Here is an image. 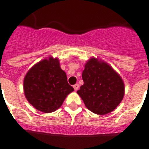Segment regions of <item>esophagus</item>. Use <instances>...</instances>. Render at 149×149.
Here are the masks:
<instances>
[{"mask_svg":"<svg viewBox=\"0 0 149 149\" xmlns=\"http://www.w3.org/2000/svg\"><path fill=\"white\" fill-rule=\"evenodd\" d=\"M79 84H76V85H73V88H74V90L77 91L79 89Z\"/></svg>","mask_w":149,"mask_h":149,"instance_id":"obj_1","label":"esophagus"}]
</instances>
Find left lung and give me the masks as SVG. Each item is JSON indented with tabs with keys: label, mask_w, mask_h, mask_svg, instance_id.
Here are the masks:
<instances>
[{
	"label": "left lung",
	"mask_w": 149,
	"mask_h": 149,
	"mask_svg": "<svg viewBox=\"0 0 149 149\" xmlns=\"http://www.w3.org/2000/svg\"><path fill=\"white\" fill-rule=\"evenodd\" d=\"M84 84L77 91L85 107L97 115H106L119 105L125 84L119 74L101 60L91 58L82 72Z\"/></svg>",
	"instance_id": "8db88e82"
}]
</instances>
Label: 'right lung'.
<instances>
[{"instance_id": "1", "label": "right lung", "mask_w": 149, "mask_h": 149, "mask_svg": "<svg viewBox=\"0 0 149 149\" xmlns=\"http://www.w3.org/2000/svg\"><path fill=\"white\" fill-rule=\"evenodd\" d=\"M23 87L28 101L45 113L60 108L66 97L74 91L67 82L58 59L52 57L40 61L28 71Z\"/></svg>"}]
</instances>
